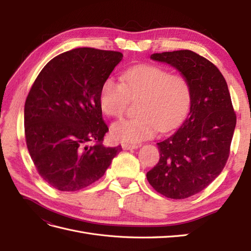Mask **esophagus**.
<instances>
[{"instance_id":"esophagus-1","label":"esophagus","mask_w":251,"mask_h":251,"mask_svg":"<svg viewBox=\"0 0 251 251\" xmlns=\"http://www.w3.org/2000/svg\"><path fill=\"white\" fill-rule=\"evenodd\" d=\"M123 149L124 150H134V149H137L138 146H136V144H131V143H123Z\"/></svg>"}]
</instances>
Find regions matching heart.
Listing matches in <instances>:
<instances>
[{
	"label": "heart",
	"instance_id": "1",
	"mask_svg": "<svg viewBox=\"0 0 251 251\" xmlns=\"http://www.w3.org/2000/svg\"><path fill=\"white\" fill-rule=\"evenodd\" d=\"M124 82L108 77L102 82L100 103L110 117H121L130 100H138L139 116L120 120L112 126L114 139L137 143L153 137L160 128L168 131L185 115L191 102V86L183 74L166 68L137 65L123 75Z\"/></svg>",
	"mask_w": 251,
	"mask_h": 251
}]
</instances>
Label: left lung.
Returning a JSON list of instances; mask_svg holds the SVG:
<instances>
[{
	"mask_svg": "<svg viewBox=\"0 0 251 251\" xmlns=\"http://www.w3.org/2000/svg\"><path fill=\"white\" fill-rule=\"evenodd\" d=\"M151 58L187 78L191 110L180 128L157 143L160 159L147 178L166 198L185 199L206 188L224 169L237 115L224 76L208 59L191 50L154 53Z\"/></svg>",
	"mask_w": 251,
	"mask_h": 251,
	"instance_id": "left-lung-1",
	"label": "left lung"
}]
</instances>
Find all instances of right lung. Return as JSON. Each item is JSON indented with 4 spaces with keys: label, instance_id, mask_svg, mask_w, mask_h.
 I'll list each match as a JSON object with an SVG mask.
<instances>
[{
    "label": "right lung",
    "instance_id": "1",
    "mask_svg": "<svg viewBox=\"0 0 251 251\" xmlns=\"http://www.w3.org/2000/svg\"><path fill=\"white\" fill-rule=\"evenodd\" d=\"M123 57L121 52L95 48L64 52L43 68L29 91L27 148L40 176L58 191L94 183L123 150L102 144L109 127L100 103L102 82Z\"/></svg>",
    "mask_w": 251,
    "mask_h": 251
}]
</instances>
